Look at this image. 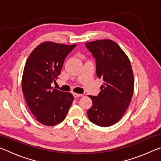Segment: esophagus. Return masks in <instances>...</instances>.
<instances>
[{"label": "esophagus", "instance_id": "esophagus-1", "mask_svg": "<svg viewBox=\"0 0 161 161\" xmlns=\"http://www.w3.org/2000/svg\"><path fill=\"white\" fill-rule=\"evenodd\" d=\"M73 96H74L75 98H77V97H80L82 96V95L80 94H77V93H73Z\"/></svg>", "mask_w": 161, "mask_h": 161}]
</instances>
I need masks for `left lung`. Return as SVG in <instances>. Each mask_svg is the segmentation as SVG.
<instances>
[{"mask_svg": "<svg viewBox=\"0 0 161 161\" xmlns=\"http://www.w3.org/2000/svg\"><path fill=\"white\" fill-rule=\"evenodd\" d=\"M85 46L96 60L97 77L103 81L98 96H89L93 103L87 116L97 126H110L121 119L131 100L134 86L131 64L112 40H97Z\"/></svg>", "mask_w": 161, "mask_h": 161, "instance_id": "8db88e82", "label": "left lung"}]
</instances>
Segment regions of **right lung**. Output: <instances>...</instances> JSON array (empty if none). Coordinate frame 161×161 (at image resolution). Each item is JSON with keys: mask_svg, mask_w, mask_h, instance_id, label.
<instances>
[{"mask_svg": "<svg viewBox=\"0 0 161 161\" xmlns=\"http://www.w3.org/2000/svg\"><path fill=\"white\" fill-rule=\"evenodd\" d=\"M77 45L42 42L30 54L24 67L22 90L30 110L37 121L54 126L63 121L74 97L53 89L66 57Z\"/></svg>", "mask_w": 161, "mask_h": 161, "instance_id": "1", "label": "right lung"}]
</instances>
